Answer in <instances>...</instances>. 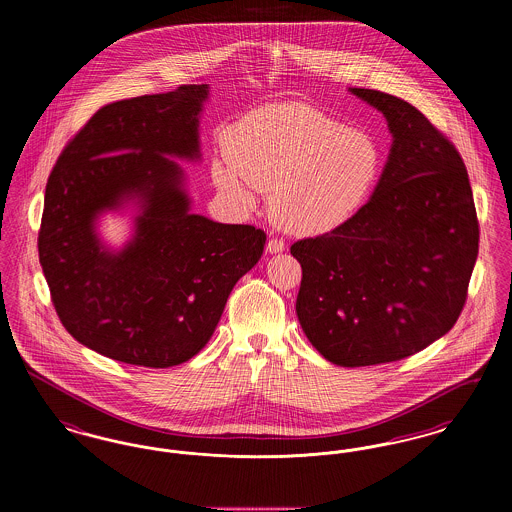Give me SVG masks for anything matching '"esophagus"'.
<instances>
[{
    "mask_svg": "<svg viewBox=\"0 0 512 512\" xmlns=\"http://www.w3.org/2000/svg\"><path fill=\"white\" fill-rule=\"evenodd\" d=\"M286 249V242L280 240V238H270L267 244L268 253H280Z\"/></svg>",
    "mask_w": 512,
    "mask_h": 512,
    "instance_id": "esophagus-1",
    "label": "esophagus"
}]
</instances>
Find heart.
I'll list each match as a JSON object with an SVG mask.
<instances>
[{
  "label": "heart",
  "instance_id": "heart-1",
  "mask_svg": "<svg viewBox=\"0 0 512 512\" xmlns=\"http://www.w3.org/2000/svg\"><path fill=\"white\" fill-rule=\"evenodd\" d=\"M226 163L213 165L222 192L242 205L268 194L272 220L299 236L353 219L384 169L378 140L307 103L268 105L226 136Z\"/></svg>",
  "mask_w": 512,
  "mask_h": 512
}]
</instances>
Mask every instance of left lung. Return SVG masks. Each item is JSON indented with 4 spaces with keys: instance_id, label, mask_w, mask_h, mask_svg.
Returning <instances> with one entry per match:
<instances>
[{
    "instance_id": "8db88e82",
    "label": "left lung",
    "mask_w": 512,
    "mask_h": 512,
    "mask_svg": "<svg viewBox=\"0 0 512 512\" xmlns=\"http://www.w3.org/2000/svg\"><path fill=\"white\" fill-rule=\"evenodd\" d=\"M351 92L388 119L390 157L353 219L292 245L303 272L295 311L326 361L382 365L453 328L468 297L480 224L453 142L405 99Z\"/></svg>"
}]
</instances>
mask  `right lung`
<instances>
[{
    "instance_id": "1",
    "label": "right lung",
    "mask_w": 512,
    "mask_h": 512,
    "mask_svg": "<svg viewBox=\"0 0 512 512\" xmlns=\"http://www.w3.org/2000/svg\"><path fill=\"white\" fill-rule=\"evenodd\" d=\"M207 84L101 107L49 174L38 255L57 317L74 340L126 365L186 363L211 340L236 282L257 265L267 234L190 213L180 167L199 157ZM138 196L135 240L98 244L99 212Z\"/></svg>"
}]
</instances>
